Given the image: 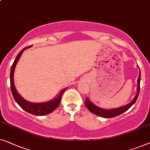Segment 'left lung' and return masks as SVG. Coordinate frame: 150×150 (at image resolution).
<instances>
[{
    "mask_svg": "<svg viewBox=\"0 0 150 150\" xmlns=\"http://www.w3.org/2000/svg\"><path fill=\"white\" fill-rule=\"evenodd\" d=\"M140 80H141V72L139 71V75L137 80V92L136 96H134L133 100L128 104L124 105V106L118 107V108L115 109H104L100 107L96 106L95 105H94L93 103H91L89 100V98H87L86 99L85 104L86 106L88 109V110L91 111L92 113H93L94 114L98 116L105 117V118H111L115 116H117L124 112H125L128 110V109H130V107L132 106V105L134 104V103L136 102L137 99L139 94V91H140Z\"/></svg>",
    "mask_w": 150,
    "mask_h": 150,
    "instance_id": "obj_1",
    "label": "left lung"
}]
</instances>
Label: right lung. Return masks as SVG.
<instances>
[{"label":"right lung","mask_w":150,"mask_h":150,"mask_svg":"<svg viewBox=\"0 0 150 150\" xmlns=\"http://www.w3.org/2000/svg\"><path fill=\"white\" fill-rule=\"evenodd\" d=\"M30 47V46L26 47L24 48L22 50H21L20 53H19L18 54V56H17L16 60H14L11 69V73H10V85H11V90L15 100L16 101V103H18V104L22 107V109H24V111H26L29 113H31V114L35 115H45L52 112V111H54L55 109L58 107V105L60 103L61 97H62V94L64 93V92L66 90L67 88L63 89L62 91H61L60 93L59 94L56 98H54L53 100L41 103H33L29 102V101L23 98L18 93V92H17V90L16 89V87H15L13 82V73L15 71V67L16 66L17 62H18V60H20L23 52Z\"/></svg>","instance_id":"obj_1"}]
</instances>
